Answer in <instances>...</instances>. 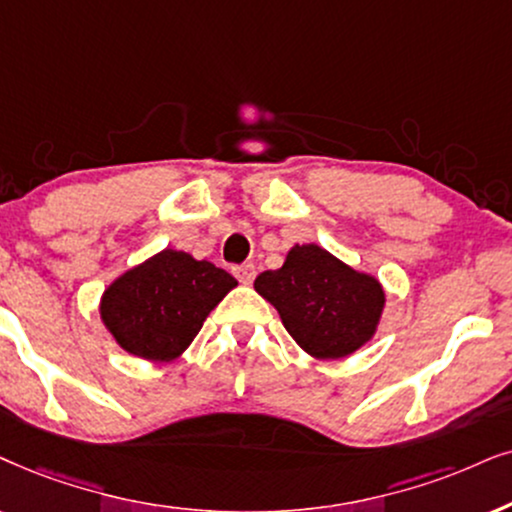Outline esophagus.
I'll return each mask as SVG.
<instances>
[{"instance_id":"1","label":"esophagus","mask_w":512,"mask_h":512,"mask_svg":"<svg viewBox=\"0 0 512 512\" xmlns=\"http://www.w3.org/2000/svg\"><path fill=\"white\" fill-rule=\"evenodd\" d=\"M255 274L257 271L252 264H241V267H234V276L243 283V286H250V283L255 281Z\"/></svg>"}]
</instances>
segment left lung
<instances>
[{"label": "left lung", "instance_id": "obj_1", "mask_svg": "<svg viewBox=\"0 0 512 512\" xmlns=\"http://www.w3.org/2000/svg\"><path fill=\"white\" fill-rule=\"evenodd\" d=\"M255 290L314 359H345L378 333L385 288L316 243H297L286 262L255 278Z\"/></svg>", "mask_w": 512, "mask_h": 512}]
</instances>
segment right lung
Here are the masks:
<instances>
[{
    "label": "right lung",
    "mask_w": 512,
    "mask_h": 512,
    "mask_svg": "<svg viewBox=\"0 0 512 512\" xmlns=\"http://www.w3.org/2000/svg\"><path fill=\"white\" fill-rule=\"evenodd\" d=\"M236 286L212 262L165 248L108 283L99 316L127 354L167 364L189 349L205 316Z\"/></svg>",
    "instance_id": "1"
}]
</instances>
